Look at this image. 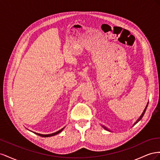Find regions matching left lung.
I'll return each instance as SVG.
<instances>
[{"instance_id":"8db88e82","label":"left lung","mask_w":160,"mask_h":160,"mask_svg":"<svg viewBox=\"0 0 160 160\" xmlns=\"http://www.w3.org/2000/svg\"><path fill=\"white\" fill-rule=\"evenodd\" d=\"M148 104H147V106H146V107H145V110H144V111L143 112V113H142V114H141V116H140V117H139V118H138V121H136V122H135V125L136 124V123H138V122H139V121H140V120L141 119V118H142L143 116L144 115V114H145V111H146V108H147V107H148ZM104 127V129H105L106 130H107V131H109V130H108V129L107 128V127Z\"/></svg>"}]
</instances>
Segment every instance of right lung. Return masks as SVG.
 I'll use <instances>...</instances> for the list:
<instances>
[{
  "instance_id": "right-lung-1",
  "label": "right lung",
  "mask_w": 160,
  "mask_h": 160,
  "mask_svg": "<svg viewBox=\"0 0 160 160\" xmlns=\"http://www.w3.org/2000/svg\"><path fill=\"white\" fill-rule=\"evenodd\" d=\"M63 129H64V127H63V128H62V129L59 130L58 131L56 132V133H52V134H48V135H43V134H40V133H35L36 135H39V136H40V137H43V138H48V137H52V136L56 135H57V134H58V133H60V132H61Z\"/></svg>"
}]
</instances>
